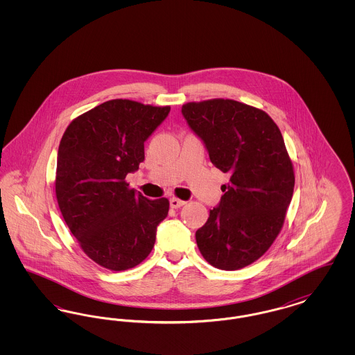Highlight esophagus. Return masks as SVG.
<instances>
[{"label": "esophagus", "mask_w": 355, "mask_h": 355, "mask_svg": "<svg viewBox=\"0 0 355 355\" xmlns=\"http://www.w3.org/2000/svg\"><path fill=\"white\" fill-rule=\"evenodd\" d=\"M184 205H185V201H181L178 198H170V207H173V209H180Z\"/></svg>", "instance_id": "obj_1"}]
</instances>
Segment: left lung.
Segmentation results:
<instances>
[{
  "label": "left lung",
  "instance_id": "obj_1",
  "mask_svg": "<svg viewBox=\"0 0 355 355\" xmlns=\"http://www.w3.org/2000/svg\"><path fill=\"white\" fill-rule=\"evenodd\" d=\"M182 116L230 182L197 230L203 258L217 269H242L268 252L279 234L294 190V171L275 122L233 100L189 102Z\"/></svg>",
  "mask_w": 355,
  "mask_h": 355
}]
</instances>
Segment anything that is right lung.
<instances>
[{
  "instance_id": "right-lung-1",
  "label": "right lung",
  "mask_w": 355,
  "mask_h": 355,
  "mask_svg": "<svg viewBox=\"0 0 355 355\" xmlns=\"http://www.w3.org/2000/svg\"><path fill=\"white\" fill-rule=\"evenodd\" d=\"M170 106L112 100L71 121L57 155L55 196L85 254L109 270L132 269L152 252L169 201L125 181L145 159V141Z\"/></svg>"
}]
</instances>
